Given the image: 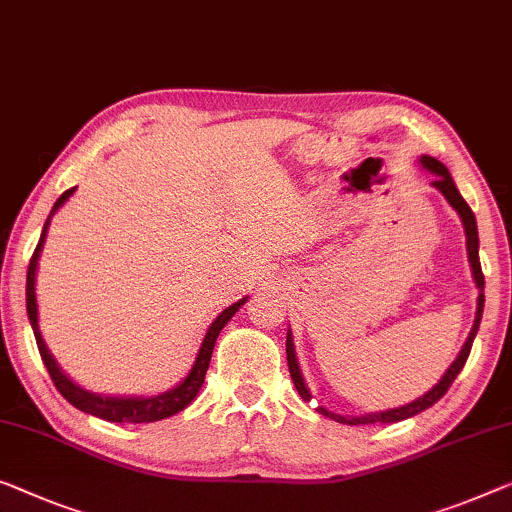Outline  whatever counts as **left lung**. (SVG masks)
<instances>
[{
  "mask_svg": "<svg viewBox=\"0 0 512 512\" xmlns=\"http://www.w3.org/2000/svg\"><path fill=\"white\" fill-rule=\"evenodd\" d=\"M423 167H427L434 174V188H439L441 193L448 202H451V207L460 213L462 223H464V232H467V250H469V262H471V269H474V278H476V285L480 289L478 294V310H476V319H474V326H471V333L467 342H464L460 356L455 358L451 368L446 370V375L439 379V384L432 388V391H427L423 398H418L416 402L407 404V407H400V409H391V411H381V414H368V416H356V418H345V416H338V414H331V411H326L324 407H319V414L333 418V421L338 423H347V425H370V423H398L404 421V418H411L416 414H421L427 407H432L434 402L441 400L446 395L448 388L455 381V377L460 375V370L464 368V363H467L469 352H471V345H474V338L478 333V326H480V317H483V305H485V296H483V289H485V276H483V269H480V257H478V230H476V218H474V211L469 209V204L462 200L460 190L455 188V183L451 179V172L446 170L444 165L439 163L437 158H430V156H423L421 158ZM287 365H289V375H292V381L296 386V391L303 400H310V393L308 388H305V381L301 377V370H299V363H296V356H294V345H292V338H289L287 333Z\"/></svg>",
  "mask_w": 512,
  "mask_h": 512,
  "instance_id": "left-lung-1",
  "label": "left lung"
}]
</instances>
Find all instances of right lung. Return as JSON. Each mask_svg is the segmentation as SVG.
Instances as JSON below:
<instances>
[{"label": "right lung", "mask_w": 512, "mask_h": 512, "mask_svg": "<svg viewBox=\"0 0 512 512\" xmlns=\"http://www.w3.org/2000/svg\"><path fill=\"white\" fill-rule=\"evenodd\" d=\"M71 193H73V188L66 190V193H61V197L55 202V207H52L50 216L43 225L41 239H38V243H36L34 255H32V259H29V269H27V315H29V322H32L38 352H41L45 368H48V372H50L52 384L57 386V391L64 395V398L71 402L73 407H78L80 411H85V414L98 416V418H103V421H110V423H154V421H160V418L179 414V411L186 409L188 404L195 400V395L200 393V388L204 384V375H207V370H209L211 352H213V345H216L218 333L223 331V326L230 322V319L234 317V312L239 310L243 303H246V299H241L239 303H234L227 310L220 312V315L216 317V322L209 326L207 335H204V342L200 347V354H197V358H195L193 370H190L188 377L183 379L177 388H172V391L156 395V398H101V395L82 391L80 386H75L73 381L59 370L55 358L50 356L48 347H45L41 331H38V317H36L38 310H36V294H34L36 262H38V253H41V248H43V239H45V232H48L50 218H52V213H55L61 204L68 200V195Z\"/></svg>", "instance_id": "obj_1"}]
</instances>
